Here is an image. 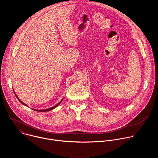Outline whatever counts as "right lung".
Listing matches in <instances>:
<instances>
[{"mask_svg": "<svg viewBox=\"0 0 158 158\" xmlns=\"http://www.w3.org/2000/svg\"><path fill=\"white\" fill-rule=\"evenodd\" d=\"M15 96H16V98H18V97H17L16 95H15ZM18 99H19V98H18ZM19 101H20V102H21L22 104H24V105H25V106H27L26 104H25L24 102H22V101H21L20 99H19ZM62 100H61V101H60V102H59V103H58L57 105H56L55 106H54V107H51V108H49V109H44V110H36V109H33V110H36V111H39V112H47V111H49V110H52V109H54V108H56V107H57V106H59V105L60 104V102H62Z\"/></svg>", "mask_w": 158, "mask_h": 158, "instance_id": "obj_1", "label": "right lung"}]
</instances>
